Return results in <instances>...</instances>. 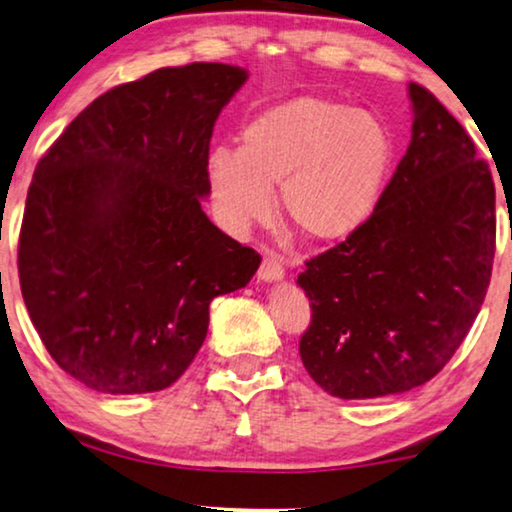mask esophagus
Returning <instances> with one entry per match:
<instances>
[{"mask_svg":"<svg viewBox=\"0 0 512 512\" xmlns=\"http://www.w3.org/2000/svg\"><path fill=\"white\" fill-rule=\"evenodd\" d=\"M282 277H284L282 256H279L277 251H265L261 268H258V279H263V282H279Z\"/></svg>","mask_w":512,"mask_h":512,"instance_id":"esophagus-1","label":"esophagus"}]
</instances>
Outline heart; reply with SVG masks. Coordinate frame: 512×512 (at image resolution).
<instances>
[{
    "mask_svg": "<svg viewBox=\"0 0 512 512\" xmlns=\"http://www.w3.org/2000/svg\"><path fill=\"white\" fill-rule=\"evenodd\" d=\"M394 163V139L380 118L326 97L300 95L261 111L242 128L240 151L216 146L207 179L216 212L230 228L272 212L312 244L354 235L380 200Z\"/></svg>",
    "mask_w": 512,
    "mask_h": 512,
    "instance_id": "heart-1",
    "label": "heart"
}]
</instances>
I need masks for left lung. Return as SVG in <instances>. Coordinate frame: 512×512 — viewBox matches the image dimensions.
Instances as JSON below:
<instances>
[{
	"label": "left lung",
	"instance_id": "1",
	"mask_svg": "<svg viewBox=\"0 0 512 512\" xmlns=\"http://www.w3.org/2000/svg\"><path fill=\"white\" fill-rule=\"evenodd\" d=\"M408 151L368 221L298 275L312 321L300 359L338 398L422 387L452 359L487 296L494 181L436 95L410 83Z\"/></svg>",
	"mask_w": 512,
	"mask_h": 512
}]
</instances>
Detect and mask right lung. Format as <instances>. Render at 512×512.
Segmentation results:
<instances>
[{
    "label": "right lung",
    "instance_id": "right-lung-1",
    "mask_svg": "<svg viewBox=\"0 0 512 512\" xmlns=\"http://www.w3.org/2000/svg\"><path fill=\"white\" fill-rule=\"evenodd\" d=\"M244 81L221 62L156 69L90 102L39 160L20 291L48 354L88 389L177 382L205 342L209 303L261 265L200 205L214 123Z\"/></svg>",
    "mask_w": 512,
    "mask_h": 512
}]
</instances>
